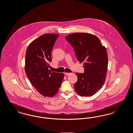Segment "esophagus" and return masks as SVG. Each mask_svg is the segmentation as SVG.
Here are the masks:
<instances>
[{"mask_svg": "<svg viewBox=\"0 0 133 133\" xmlns=\"http://www.w3.org/2000/svg\"><path fill=\"white\" fill-rule=\"evenodd\" d=\"M65 75H66V76H70L71 75L72 73H65Z\"/></svg>", "mask_w": 133, "mask_h": 133, "instance_id": "esophagus-1", "label": "esophagus"}]
</instances>
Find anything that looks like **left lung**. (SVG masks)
<instances>
[{"label":"left lung","mask_w":133,"mask_h":133,"mask_svg":"<svg viewBox=\"0 0 133 133\" xmlns=\"http://www.w3.org/2000/svg\"><path fill=\"white\" fill-rule=\"evenodd\" d=\"M74 49L80 63L84 62L83 73H77L76 92L81 96H91L102 88L105 82L108 58L104 46L97 37L87 33H76L66 37Z\"/></svg>","instance_id":"8db88e82"}]
</instances>
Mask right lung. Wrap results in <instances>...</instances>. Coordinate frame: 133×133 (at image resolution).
<instances>
[{"label": "right lung", "mask_w": 133, "mask_h": 133, "mask_svg": "<svg viewBox=\"0 0 133 133\" xmlns=\"http://www.w3.org/2000/svg\"><path fill=\"white\" fill-rule=\"evenodd\" d=\"M59 35L46 34L31 43L26 51L25 71L32 85L42 95L55 96L58 92L64 74L49 70L51 50Z\"/></svg>", "instance_id": "add662e5"}]
</instances>
